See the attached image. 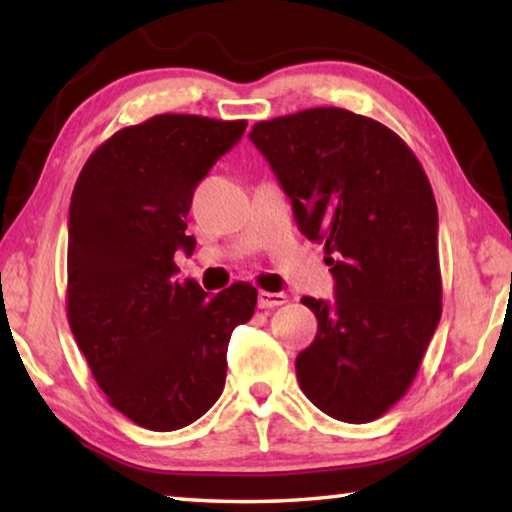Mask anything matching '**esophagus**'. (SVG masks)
Listing matches in <instances>:
<instances>
[{"label":"esophagus","mask_w":512,"mask_h":512,"mask_svg":"<svg viewBox=\"0 0 512 512\" xmlns=\"http://www.w3.org/2000/svg\"><path fill=\"white\" fill-rule=\"evenodd\" d=\"M284 302H287V296H284V293L259 291V296H257V307L259 309H275V307H282Z\"/></svg>","instance_id":"obj_1"}]
</instances>
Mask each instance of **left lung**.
I'll return each mask as SVG.
<instances>
[{
  "label": "left lung",
  "mask_w": 512,
  "mask_h": 512,
  "mask_svg": "<svg viewBox=\"0 0 512 512\" xmlns=\"http://www.w3.org/2000/svg\"><path fill=\"white\" fill-rule=\"evenodd\" d=\"M250 140L336 282L332 302L302 298L318 320L296 359L302 393L336 420H377L409 391L443 314L427 173L391 128L343 108L259 121Z\"/></svg>",
  "instance_id": "8db88e82"
}]
</instances>
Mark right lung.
Wrapping results in <instances>:
<instances>
[{"label": "right lung", "instance_id": "add662e5", "mask_svg": "<svg viewBox=\"0 0 512 512\" xmlns=\"http://www.w3.org/2000/svg\"><path fill=\"white\" fill-rule=\"evenodd\" d=\"M244 131V119L155 115L103 142L74 185L69 327L108 402L144 429L176 431L210 411L232 329L255 314L253 284L210 298L173 262L194 253L196 185Z\"/></svg>", "mask_w": 512, "mask_h": 512}]
</instances>
